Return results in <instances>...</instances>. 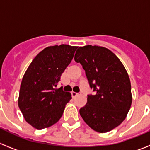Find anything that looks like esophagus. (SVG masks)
Returning a JSON list of instances; mask_svg holds the SVG:
<instances>
[{
    "label": "esophagus",
    "instance_id": "1",
    "mask_svg": "<svg viewBox=\"0 0 150 150\" xmlns=\"http://www.w3.org/2000/svg\"><path fill=\"white\" fill-rule=\"evenodd\" d=\"M71 93H72V97H75V96H78V95L79 94V93H76V92H75V91H72L71 92Z\"/></svg>",
    "mask_w": 150,
    "mask_h": 150
}]
</instances>
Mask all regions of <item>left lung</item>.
I'll list each match as a JSON object with an SVG mask.
<instances>
[{
	"instance_id": "1",
	"label": "left lung",
	"mask_w": 150,
	"mask_h": 150,
	"mask_svg": "<svg viewBox=\"0 0 150 150\" xmlns=\"http://www.w3.org/2000/svg\"><path fill=\"white\" fill-rule=\"evenodd\" d=\"M75 61L81 63L94 95H88L80 115L95 131L106 133L125 120L132 103L131 86L126 69L108 48L80 47Z\"/></svg>"
}]
</instances>
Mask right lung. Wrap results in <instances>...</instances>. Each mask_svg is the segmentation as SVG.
Segmentation results:
<instances>
[{
    "instance_id": "obj_1",
    "label": "right lung",
    "mask_w": 150,
    "mask_h": 150,
    "mask_svg": "<svg viewBox=\"0 0 150 150\" xmlns=\"http://www.w3.org/2000/svg\"><path fill=\"white\" fill-rule=\"evenodd\" d=\"M77 46H48L32 61L21 83L18 105L25 120L41 130L59 121L72 97L62 87L56 88Z\"/></svg>"
}]
</instances>
